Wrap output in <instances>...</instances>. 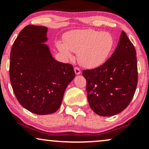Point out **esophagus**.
<instances>
[{"mask_svg": "<svg viewBox=\"0 0 149 149\" xmlns=\"http://www.w3.org/2000/svg\"><path fill=\"white\" fill-rule=\"evenodd\" d=\"M74 71H75V73H76V75H79V74H80V73H81V71H80V69L78 67H75L74 68Z\"/></svg>", "mask_w": 149, "mask_h": 149, "instance_id": "34e87169", "label": "esophagus"}]
</instances>
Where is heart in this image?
<instances>
[{"label": "heart", "instance_id": "1", "mask_svg": "<svg viewBox=\"0 0 149 149\" xmlns=\"http://www.w3.org/2000/svg\"><path fill=\"white\" fill-rule=\"evenodd\" d=\"M114 45L113 38L107 32L92 29L75 30L65 36V42L58 41L57 46L66 59L77 52L79 62L85 67L100 66L107 59Z\"/></svg>", "mask_w": 149, "mask_h": 149}]
</instances>
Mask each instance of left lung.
<instances>
[{
    "label": "left lung",
    "instance_id": "8db88e82",
    "mask_svg": "<svg viewBox=\"0 0 149 149\" xmlns=\"http://www.w3.org/2000/svg\"><path fill=\"white\" fill-rule=\"evenodd\" d=\"M90 107L101 116L122 112L130 103L137 85L136 50L122 31L111 57L100 67L84 70Z\"/></svg>",
    "mask_w": 149,
    "mask_h": 149
}]
</instances>
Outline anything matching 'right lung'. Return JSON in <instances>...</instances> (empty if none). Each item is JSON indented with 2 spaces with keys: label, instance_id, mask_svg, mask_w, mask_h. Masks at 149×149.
I'll return each instance as SVG.
<instances>
[{
  "label": "right lung",
  "instance_id": "right-lung-1",
  "mask_svg": "<svg viewBox=\"0 0 149 149\" xmlns=\"http://www.w3.org/2000/svg\"><path fill=\"white\" fill-rule=\"evenodd\" d=\"M47 28L28 25L15 40L10 52V78L20 104L38 115L56 112L64 92L75 78L71 64L54 59L47 36Z\"/></svg>",
  "mask_w": 149,
  "mask_h": 149
}]
</instances>
